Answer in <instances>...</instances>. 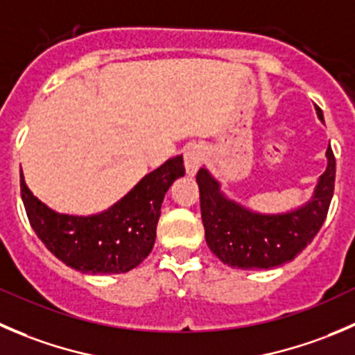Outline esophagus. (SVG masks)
<instances>
[{
	"label": "esophagus",
	"mask_w": 355,
	"mask_h": 355,
	"mask_svg": "<svg viewBox=\"0 0 355 355\" xmlns=\"http://www.w3.org/2000/svg\"><path fill=\"white\" fill-rule=\"evenodd\" d=\"M202 159H203V152L200 146L191 145L184 150V167L188 176H195L200 164H202Z\"/></svg>",
	"instance_id": "1"
}]
</instances>
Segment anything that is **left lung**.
<instances>
[{"label": "left lung", "mask_w": 355, "mask_h": 355, "mask_svg": "<svg viewBox=\"0 0 355 355\" xmlns=\"http://www.w3.org/2000/svg\"><path fill=\"white\" fill-rule=\"evenodd\" d=\"M315 114L324 122L321 108ZM200 209L210 250L231 268L271 269L293 261L318 234L335 188V157L326 150V171L311 198L285 212H259L224 193L205 166L196 174Z\"/></svg>", "instance_id": "left-lung-1"}]
</instances>
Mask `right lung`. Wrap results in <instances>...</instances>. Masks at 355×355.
I'll use <instances>...</instances> for the list:
<instances>
[{
	"instance_id": "right-lung-1",
	"label": "right lung",
	"mask_w": 355,
	"mask_h": 355,
	"mask_svg": "<svg viewBox=\"0 0 355 355\" xmlns=\"http://www.w3.org/2000/svg\"><path fill=\"white\" fill-rule=\"evenodd\" d=\"M184 176L182 155L167 160L119 202L89 216L57 212L41 202L20 171V193L27 217L48 250L84 275H121L141 264L157 238L164 196Z\"/></svg>"
}]
</instances>
